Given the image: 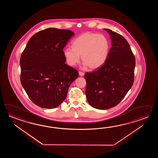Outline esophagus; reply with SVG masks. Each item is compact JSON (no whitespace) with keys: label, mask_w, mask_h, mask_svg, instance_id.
<instances>
[{"label":"esophagus","mask_w":158,"mask_h":158,"mask_svg":"<svg viewBox=\"0 0 158 158\" xmlns=\"http://www.w3.org/2000/svg\"><path fill=\"white\" fill-rule=\"evenodd\" d=\"M79 75L80 76H84V73H83V72H79Z\"/></svg>","instance_id":"esophagus-1"}]
</instances>
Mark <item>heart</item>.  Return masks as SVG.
<instances>
[{
  "label": "heart",
  "mask_w": 158,
  "mask_h": 158,
  "mask_svg": "<svg viewBox=\"0 0 158 158\" xmlns=\"http://www.w3.org/2000/svg\"><path fill=\"white\" fill-rule=\"evenodd\" d=\"M73 47H68L63 51L68 64L74 66L80 61L85 67L91 69L101 67L107 59L110 51V42L103 35L85 33L72 42Z\"/></svg>",
  "instance_id": "obj_1"
}]
</instances>
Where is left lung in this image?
<instances>
[{"label": "left lung", "instance_id": "left-lung-1", "mask_svg": "<svg viewBox=\"0 0 158 158\" xmlns=\"http://www.w3.org/2000/svg\"><path fill=\"white\" fill-rule=\"evenodd\" d=\"M110 35L112 47L100 68L86 73L85 94L93 107L107 110L118 105L134 82L135 61L127 40L119 34L104 29Z\"/></svg>", "mask_w": 158, "mask_h": 158}]
</instances>
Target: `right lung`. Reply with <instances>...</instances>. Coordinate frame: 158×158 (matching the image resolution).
Masks as SVG:
<instances>
[{
  "instance_id": "add662e5",
  "label": "right lung",
  "mask_w": 158,
  "mask_h": 158,
  "mask_svg": "<svg viewBox=\"0 0 158 158\" xmlns=\"http://www.w3.org/2000/svg\"><path fill=\"white\" fill-rule=\"evenodd\" d=\"M74 33L48 28L35 34L21 56V83L34 104L57 107L65 99L78 71L65 63L63 48Z\"/></svg>"
}]
</instances>
